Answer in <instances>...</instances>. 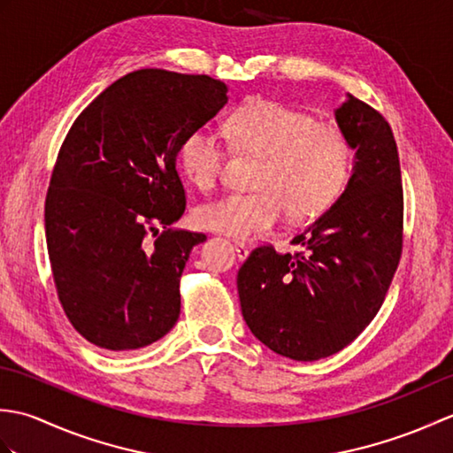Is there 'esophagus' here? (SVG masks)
<instances>
[{
  "instance_id": "esophagus-1",
  "label": "esophagus",
  "mask_w": 453,
  "mask_h": 453,
  "mask_svg": "<svg viewBox=\"0 0 453 453\" xmlns=\"http://www.w3.org/2000/svg\"><path fill=\"white\" fill-rule=\"evenodd\" d=\"M234 247H235V253H237V257L242 258V261H243V258H247V257H249V247H247V245L235 242V245H234Z\"/></svg>"
}]
</instances>
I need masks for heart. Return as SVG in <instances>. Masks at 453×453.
I'll list each match as a JSON object with an SVG mask.
<instances>
[{"label": "heart", "instance_id": "1", "mask_svg": "<svg viewBox=\"0 0 453 453\" xmlns=\"http://www.w3.org/2000/svg\"><path fill=\"white\" fill-rule=\"evenodd\" d=\"M227 146L255 163L249 195H232L196 208L195 221L210 232L253 239L290 221L319 218L342 195L354 169V146L341 127L278 101H255L226 120ZM224 143L208 127L192 128L177 148V169L192 187L218 185Z\"/></svg>", "mask_w": 453, "mask_h": 453}]
</instances>
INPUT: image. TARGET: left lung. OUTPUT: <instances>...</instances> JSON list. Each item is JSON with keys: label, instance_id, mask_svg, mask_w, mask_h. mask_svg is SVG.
Segmentation results:
<instances>
[{"label": "left lung", "instance_id": "8db88e82", "mask_svg": "<svg viewBox=\"0 0 453 453\" xmlns=\"http://www.w3.org/2000/svg\"><path fill=\"white\" fill-rule=\"evenodd\" d=\"M334 119L356 151L341 198L292 239L302 253L257 247L237 273L249 329L297 362L336 354L372 323L403 251L401 165L391 127L352 95Z\"/></svg>", "mask_w": 453, "mask_h": 453}]
</instances>
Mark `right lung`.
Here are the masks:
<instances>
[{
  "instance_id": "add662e5",
  "label": "right lung",
  "mask_w": 453,
  "mask_h": 453,
  "mask_svg": "<svg viewBox=\"0 0 453 453\" xmlns=\"http://www.w3.org/2000/svg\"><path fill=\"white\" fill-rule=\"evenodd\" d=\"M226 93L210 75L148 67L114 81L67 132L46 195V247L64 313L99 349H143L179 319L180 274L206 235L171 227L187 208L177 148Z\"/></svg>"
}]
</instances>
